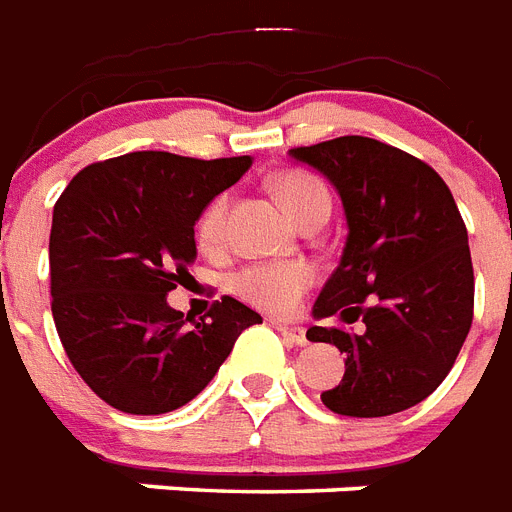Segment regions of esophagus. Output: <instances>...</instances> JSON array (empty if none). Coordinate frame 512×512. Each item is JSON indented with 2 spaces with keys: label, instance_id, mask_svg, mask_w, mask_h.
<instances>
[{
  "label": "esophagus",
  "instance_id": "obj_1",
  "mask_svg": "<svg viewBox=\"0 0 512 512\" xmlns=\"http://www.w3.org/2000/svg\"><path fill=\"white\" fill-rule=\"evenodd\" d=\"M276 329L284 340H289L292 345H308V337H305V329L297 327V324H287V321H276Z\"/></svg>",
  "mask_w": 512,
  "mask_h": 512
}]
</instances>
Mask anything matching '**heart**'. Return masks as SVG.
Segmentation results:
<instances>
[{
  "label": "heart",
  "instance_id": "1",
  "mask_svg": "<svg viewBox=\"0 0 512 512\" xmlns=\"http://www.w3.org/2000/svg\"><path fill=\"white\" fill-rule=\"evenodd\" d=\"M273 191L297 223L321 204H329L327 185L305 170H284L273 177ZM228 196H215L196 220V239L201 247L223 244ZM313 284V271L305 263H255L233 273L231 289L244 300L268 313H292Z\"/></svg>",
  "mask_w": 512,
  "mask_h": 512
}]
</instances>
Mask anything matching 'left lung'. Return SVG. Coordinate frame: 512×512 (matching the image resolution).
Masks as SVG:
<instances>
[{"instance_id": "left-lung-1", "label": "left lung", "mask_w": 512, "mask_h": 512, "mask_svg": "<svg viewBox=\"0 0 512 512\" xmlns=\"http://www.w3.org/2000/svg\"><path fill=\"white\" fill-rule=\"evenodd\" d=\"M289 154L329 177L348 217L340 265L313 316L366 324L361 335L342 324L308 329V340L345 353L340 385L321 401L345 417L404 412L444 382L473 324L465 220L441 175L388 143L345 135Z\"/></svg>"}]
</instances>
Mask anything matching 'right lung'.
<instances>
[{"mask_svg":"<svg viewBox=\"0 0 512 512\" xmlns=\"http://www.w3.org/2000/svg\"><path fill=\"white\" fill-rule=\"evenodd\" d=\"M249 164L132 151L76 172L55 201L52 319L68 361L108 406L180 409L207 388L241 332L263 324L228 295L199 321L167 305L196 257L193 225Z\"/></svg>","mask_w":512,"mask_h":512,"instance_id":"right-lung-1","label":"right lung"}]
</instances>
